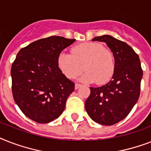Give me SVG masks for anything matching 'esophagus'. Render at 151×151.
I'll use <instances>...</instances> for the list:
<instances>
[{"instance_id": "obj_1", "label": "esophagus", "mask_w": 151, "mask_h": 151, "mask_svg": "<svg viewBox=\"0 0 151 151\" xmlns=\"http://www.w3.org/2000/svg\"><path fill=\"white\" fill-rule=\"evenodd\" d=\"M81 87L80 84H75V89H78Z\"/></svg>"}]
</instances>
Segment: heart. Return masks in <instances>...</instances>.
I'll return each instance as SVG.
<instances>
[{"label": "heart", "mask_w": 151, "mask_h": 151, "mask_svg": "<svg viewBox=\"0 0 151 151\" xmlns=\"http://www.w3.org/2000/svg\"><path fill=\"white\" fill-rule=\"evenodd\" d=\"M59 70L66 78L73 79L84 70L85 73L80 78L81 81L105 84L111 79L115 70L114 55L104 48L101 44L86 42L75 45L71 54L60 52L57 57Z\"/></svg>", "instance_id": "1"}]
</instances>
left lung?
Returning <instances> with one entry per match:
<instances>
[{
	"label": "left lung",
	"mask_w": 151,
	"mask_h": 151,
	"mask_svg": "<svg viewBox=\"0 0 151 151\" xmlns=\"http://www.w3.org/2000/svg\"><path fill=\"white\" fill-rule=\"evenodd\" d=\"M92 41L106 44L114 57L115 70L107 84L90 87L85 110L98 124L113 125L124 119L138 100L143 78L140 60L128 44L110 35L96 37Z\"/></svg>",
	"instance_id": "1"
}]
</instances>
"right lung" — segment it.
<instances>
[{
  "mask_svg": "<svg viewBox=\"0 0 151 151\" xmlns=\"http://www.w3.org/2000/svg\"><path fill=\"white\" fill-rule=\"evenodd\" d=\"M75 41L52 36L34 41L18 52L11 70L12 94L29 119L45 124L63 112L74 83L59 70L57 57Z\"/></svg>",
  "mask_w": 151,
  "mask_h": 151,
  "instance_id": "add662e5",
  "label": "right lung"
}]
</instances>
